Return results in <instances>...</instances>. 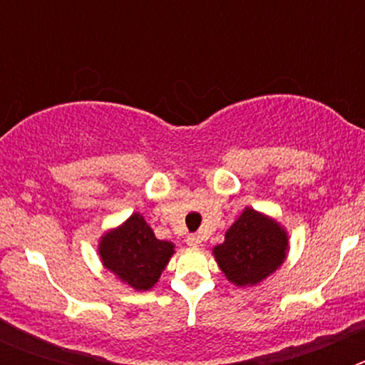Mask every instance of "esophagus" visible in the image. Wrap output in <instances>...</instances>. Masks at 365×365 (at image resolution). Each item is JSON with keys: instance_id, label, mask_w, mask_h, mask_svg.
<instances>
[{"instance_id": "1", "label": "esophagus", "mask_w": 365, "mask_h": 365, "mask_svg": "<svg viewBox=\"0 0 365 365\" xmlns=\"http://www.w3.org/2000/svg\"><path fill=\"white\" fill-rule=\"evenodd\" d=\"M186 243H188L190 247H201V237H199V235H195V234H192V235H188V237H186Z\"/></svg>"}]
</instances>
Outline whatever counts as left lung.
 <instances>
[{
    "label": "left lung",
    "instance_id": "8db88e82",
    "mask_svg": "<svg viewBox=\"0 0 365 365\" xmlns=\"http://www.w3.org/2000/svg\"><path fill=\"white\" fill-rule=\"evenodd\" d=\"M287 248L289 237L278 222L245 208L225 234V243L214 248V256L228 282L245 287L256 285L278 269Z\"/></svg>",
    "mask_w": 365,
    "mask_h": 365
}]
</instances>
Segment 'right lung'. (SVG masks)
I'll return each mask as SVG.
<instances>
[{
  "instance_id": "obj_1",
  "label": "right lung",
  "mask_w": 365,
  "mask_h": 365,
  "mask_svg": "<svg viewBox=\"0 0 365 365\" xmlns=\"http://www.w3.org/2000/svg\"><path fill=\"white\" fill-rule=\"evenodd\" d=\"M98 252L106 269L135 291H148L159 282L173 254V245L157 240L143 215L133 214L122 227L102 235Z\"/></svg>"
}]
</instances>
